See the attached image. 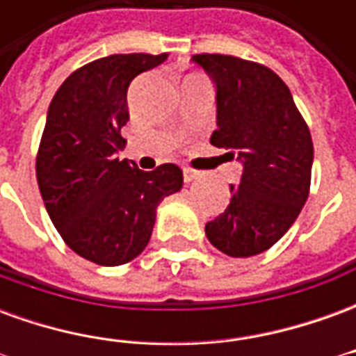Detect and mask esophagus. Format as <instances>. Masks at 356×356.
Instances as JSON below:
<instances>
[{"label": "esophagus", "mask_w": 356, "mask_h": 356, "mask_svg": "<svg viewBox=\"0 0 356 356\" xmlns=\"http://www.w3.org/2000/svg\"><path fill=\"white\" fill-rule=\"evenodd\" d=\"M183 177H185V183H191L194 179H198V173L194 170H191V168H185V170H183Z\"/></svg>", "instance_id": "esophagus-1"}]
</instances>
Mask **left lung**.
Wrapping results in <instances>:
<instances>
[{"instance_id": "8db88e82", "label": "left lung", "mask_w": 356, "mask_h": 356, "mask_svg": "<svg viewBox=\"0 0 356 356\" xmlns=\"http://www.w3.org/2000/svg\"><path fill=\"white\" fill-rule=\"evenodd\" d=\"M217 89L211 145L244 165L231 204L206 223V236L231 257L275 246L298 219L311 188L313 139L290 89L267 66L231 55H194Z\"/></svg>"}]
</instances>
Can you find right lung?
Wrapping results in <instances>:
<instances>
[{"label":"right lung","instance_id":"1","mask_svg":"<svg viewBox=\"0 0 356 356\" xmlns=\"http://www.w3.org/2000/svg\"><path fill=\"white\" fill-rule=\"evenodd\" d=\"M168 53L110 55L65 80L47 110L35 177L66 246L102 267L131 261L147 248L158 204L183 186V171H143L118 158L129 120L127 88Z\"/></svg>","mask_w":356,"mask_h":356}]
</instances>
